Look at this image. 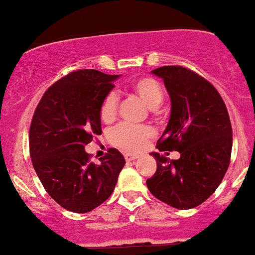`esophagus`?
Here are the masks:
<instances>
[{"label":"esophagus","mask_w":255,"mask_h":255,"mask_svg":"<svg viewBox=\"0 0 255 255\" xmlns=\"http://www.w3.org/2000/svg\"><path fill=\"white\" fill-rule=\"evenodd\" d=\"M137 158V156L136 155H131V153H125V160L127 161H133Z\"/></svg>","instance_id":"1"}]
</instances>
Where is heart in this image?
I'll use <instances>...</instances> for the list:
<instances>
[{"label":"heart","mask_w":255,"mask_h":255,"mask_svg":"<svg viewBox=\"0 0 255 255\" xmlns=\"http://www.w3.org/2000/svg\"><path fill=\"white\" fill-rule=\"evenodd\" d=\"M130 90L137 95L148 108L155 109L162 103L163 92L157 80L151 77H141L133 80L130 85ZM119 97L115 92L108 93L100 107V119L104 123H109L117 117ZM153 131L148 127H133L128 124H120L113 128L109 133V140L113 145L118 146L128 152H137L146 141L152 137Z\"/></svg>","instance_id":"1"}]
</instances>
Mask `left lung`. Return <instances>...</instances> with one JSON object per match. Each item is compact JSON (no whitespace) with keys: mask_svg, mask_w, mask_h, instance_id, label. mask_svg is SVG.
Wrapping results in <instances>:
<instances>
[{"mask_svg":"<svg viewBox=\"0 0 255 255\" xmlns=\"http://www.w3.org/2000/svg\"><path fill=\"white\" fill-rule=\"evenodd\" d=\"M162 78L171 99V114L160 151H178L170 160L157 152L155 175L146 181L157 200L177 210L200 206L223 180L232 152V125L226 104L216 88L197 73L178 67L153 69Z\"/></svg>","mask_w":255,"mask_h":255,"instance_id":"left-lung-1","label":"left lung"}]
</instances>
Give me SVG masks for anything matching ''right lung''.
Listing matches in <instances>:
<instances>
[{
	"instance_id": "right-lung-1",
	"label": "right lung",
	"mask_w": 255,
	"mask_h": 255,
	"mask_svg": "<svg viewBox=\"0 0 255 255\" xmlns=\"http://www.w3.org/2000/svg\"><path fill=\"white\" fill-rule=\"evenodd\" d=\"M119 75L72 72L45 90L29 128V153L48 195L65 210L87 213L110 197L125 158L109 148L99 162L85 146L102 133L100 107Z\"/></svg>"
}]
</instances>
